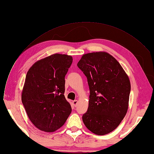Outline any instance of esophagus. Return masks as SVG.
I'll return each instance as SVG.
<instances>
[{
    "instance_id": "obj_1",
    "label": "esophagus",
    "mask_w": 154,
    "mask_h": 154,
    "mask_svg": "<svg viewBox=\"0 0 154 154\" xmlns=\"http://www.w3.org/2000/svg\"><path fill=\"white\" fill-rule=\"evenodd\" d=\"M73 105H74L75 106H76L77 105V104H78V100H75V101H73Z\"/></svg>"
}]
</instances>
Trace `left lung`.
I'll return each instance as SVG.
<instances>
[{"mask_svg": "<svg viewBox=\"0 0 154 154\" xmlns=\"http://www.w3.org/2000/svg\"><path fill=\"white\" fill-rule=\"evenodd\" d=\"M77 65L86 76L90 91L83 121L96 135L109 134L118 127L128 112L129 76L120 63L105 51L85 54Z\"/></svg>", "mask_w": 154, "mask_h": 154, "instance_id": "1", "label": "left lung"}]
</instances>
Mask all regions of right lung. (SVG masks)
I'll list each match as a JSON object with an SVG mask.
<instances>
[{
    "mask_svg": "<svg viewBox=\"0 0 154 154\" xmlns=\"http://www.w3.org/2000/svg\"><path fill=\"white\" fill-rule=\"evenodd\" d=\"M72 62L71 56L55 53L35 62L27 72L22 101L30 121L42 131H56L71 112L64 93Z\"/></svg>",
    "mask_w": 154,
    "mask_h": 154,
    "instance_id": "obj_1",
    "label": "right lung"
}]
</instances>
